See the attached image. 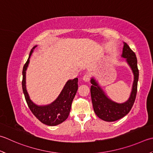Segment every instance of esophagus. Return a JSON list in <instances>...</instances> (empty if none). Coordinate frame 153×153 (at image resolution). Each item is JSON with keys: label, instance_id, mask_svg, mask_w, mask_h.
Listing matches in <instances>:
<instances>
[{"label": "esophagus", "instance_id": "34e87169", "mask_svg": "<svg viewBox=\"0 0 153 153\" xmlns=\"http://www.w3.org/2000/svg\"><path fill=\"white\" fill-rule=\"evenodd\" d=\"M89 76L88 74H85L84 76H83V77H82V79L85 82H88L89 81Z\"/></svg>", "mask_w": 153, "mask_h": 153}]
</instances>
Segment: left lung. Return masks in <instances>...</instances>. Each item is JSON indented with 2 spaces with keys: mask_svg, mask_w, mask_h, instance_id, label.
<instances>
[{
  "mask_svg": "<svg viewBox=\"0 0 153 153\" xmlns=\"http://www.w3.org/2000/svg\"><path fill=\"white\" fill-rule=\"evenodd\" d=\"M121 57L125 58L134 76V80L130 96L124 103H119L109 99L99 85L97 81L92 77L90 82L91 97L94 110L99 118L103 121L112 122L123 117L130 111L135 100L137 92V83L139 80V70L135 53L128 44L123 42Z\"/></svg>",
  "mask_w": 153,
  "mask_h": 153,
  "instance_id": "obj_1",
  "label": "left lung"
}]
</instances>
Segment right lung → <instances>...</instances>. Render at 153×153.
Wrapping results in <instances>:
<instances>
[{
  "instance_id": "right-lung-1",
  "label": "right lung",
  "mask_w": 153,
  "mask_h": 153,
  "mask_svg": "<svg viewBox=\"0 0 153 153\" xmlns=\"http://www.w3.org/2000/svg\"><path fill=\"white\" fill-rule=\"evenodd\" d=\"M37 47L36 45L30 52L28 59L23 67L22 86L24 95L28 106L33 114L42 123L49 126H56L64 122L68 117L71 103L78 89V79H69L62 89L60 94L56 100L47 105H38L30 98L26 86V71L30 63V58L34 50Z\"/></svg>"
}]
</instances>
